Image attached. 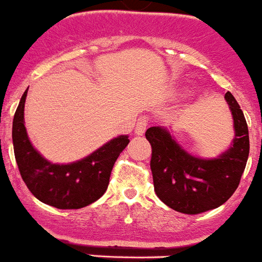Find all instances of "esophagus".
I'll return each instance as SVG.
<instances>
[{"label":"esophagus","instance_id":"esophagus-1","mask_svg":"<svg viewBox=\"0 0 262 262\" xmlns=\"http://www.w3.org/2000/svg\"><path fill=\"white\" fill-rule=\"evenodd\" d=\"M147 124H148V119H147L146 116H142L139 119L136 120L135 123V135L142 136L144 134L147 128Z\"/></svg>","mask_w":262,"mask_h":262}]
</instances>
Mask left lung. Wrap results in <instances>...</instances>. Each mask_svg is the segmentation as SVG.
Returning a JSON list of instances; mask_svg holds the SVG:
<instances>
[{"label":"left lung","mask_w":262,"mask_h":262,"mask_svg":"<svg viewBox=\"0 0 262 262\" xmlns=\"http://www.w3.org/2000/svg\"><path fill=\"white\" fill-rule=\"evenodd\" d=\"M225 100L233 118L234 138L229 148L204 159L183 148L168 128L149 127L151 171L158 198L178 212L198 214L220 207L233 195L249 156V134L244 113L229 91Z\"/></svg>","instance_id":"8db88e82"}]
</instances>
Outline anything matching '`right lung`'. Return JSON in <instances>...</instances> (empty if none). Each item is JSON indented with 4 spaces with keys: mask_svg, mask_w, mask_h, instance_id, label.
Returning a JSON list of instances; mask_svg holds the SVG:
<instances>
[{
    "mask_svg": "<svg viewBox=\"0 0 262 262\" xmlns=\"http://www.w3.org/2000/svg\"><path fill=\"white\" fill-rule=\"evenodd\" d=\"M26 95L28 90L14 114L12 135L15 162L31 193L45 204L59 209H79L102 198L116 159L129 143L128 135L116 136L77 162H49L29 139L24 118Z\"/></svg>",
    "mask_w": 262,
    "mask_h": 262,
    "instance_id": "obj_1",
    "label": "right lung"
}]
</instances>
